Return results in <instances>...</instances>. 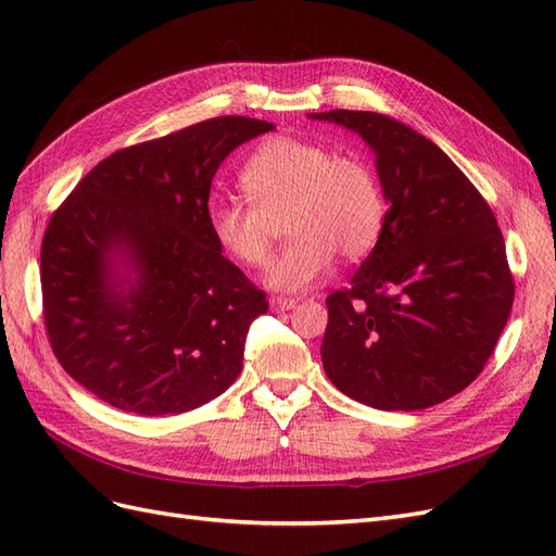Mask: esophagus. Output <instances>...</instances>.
<instances>
[{
	"mask_svg": "<svg viewBox=\"0 0 556 556\" xmlns=\"http://www.w3.org/2000/svg\"><path fill=\"white\" fill-rule=\"evenodd\" d=\"M268 304H271L274 311H290V308H294L299 304V301L290 299V296H271V301H268Z\"/></svg>",
	"mask_w": 556,
	"mask_h": 556,
	"instance_id": "34e87169",
	"label": "esophagus"
}]
</instances>
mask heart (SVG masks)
Instances as JSON below:
<instances>
[{"instance_id": "heart-1", "label": "heart", "mask_w": 556, "mask_h": 556, "mask_svg": "<svg viewBox=\"0 0 556 556\" xmlns=\"http://www.w3.org/2000/svg\"><path fill=\"white\" fill-rule=\"evenodd\" d=\"M241 185L248 199H220L208 208L211 233L233 260L264 268L285 220L292 241L268 271L274 290H308L329 274L339 252L357 260L380 237L382 188L359 155H333L317 141L276 137L250 155Z\"/></svg>"}]
</instances>
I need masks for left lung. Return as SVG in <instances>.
Instances as JSON below:
<instances>
[{
	"label": "left lung",
	"instance_id": "left-lung-1",
	"mask_svg": "<svg viewBox=\"0 0 556 556\" xmlns=\"http://www.w3.org/2000/svg\"><path fill=\"white\" fill-rule=\"evenodd\" d=\"M371 146L384 223L350 285L327 296L323 364L343 394L422 410L473 382L508 323L515 280L496 217L443 150L374 111L311 113Z\"/></svg>",
	"mask_w": 556,
	"mask_h": 556
}]
</instances>
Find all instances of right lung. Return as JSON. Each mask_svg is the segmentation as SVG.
Masks as SVG:
<instances>
[{"label":"right lung","instance_id":"right-lung-1","mask_svg":"<svg viewBox=\"0 0 556 556\" xmlns=\"http://www.w3.org/2000/svg\"><path fill=\"white\" fill-rule=\"evenodd\" d=\"M271 129L223 115L121 148L50 215L41 241L48 343L64 371L109 406L176 415L239 378L248 329L268 301L223 257L208 197L231 150ZM117 251L134 281L114 280Z\"/></svg>","mask_w":556,"mask_h":556}]
</instances>
